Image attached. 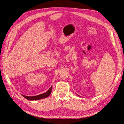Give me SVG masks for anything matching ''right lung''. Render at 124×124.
<instances>
[{"mask_svg":"<svg viewBox=\"0 0 124 124\" xmlns=\"http://www.w3.org/2000/svg\"><path fill=\"white\" fill-rule=\"evenodd\" d=\"M52 87L48 90L47 92H46V93H42V94H41L39 95H37L36 96H32V97H29V96H26L25 95H22L26 99H27L29 100H39L41 99H43V98H46L47 97L49 96L50 94L52 92Z\"/></svg>","mask_w":124,"mask_h":124,"instance_id":"obj_1","label":"right lung"}]
</instances>
